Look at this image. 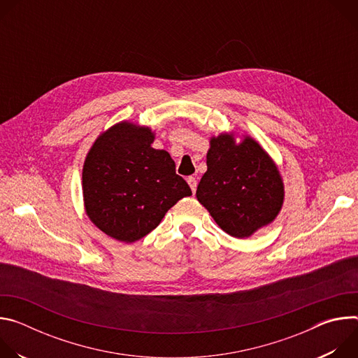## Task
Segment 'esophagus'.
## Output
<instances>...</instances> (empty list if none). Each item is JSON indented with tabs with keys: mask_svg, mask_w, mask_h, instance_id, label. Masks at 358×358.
<instances>
[{
	"mask_svg": "<svg viewBox=\"0 0 358 358\" xmlns=\"http://www.w3.org/2000/svg\"><path fill=\"white\" fill-rule=\"evenodd\" d=\"M187 182L189 184L192 194H195V191H196V180H195L194 177H188V178H187Z\"/></svg>",
	"mask_w": 358,
	"mask_h": 358,
	"instance_id": "34e87169",
	"label": "esophagus"
}]
</instances>
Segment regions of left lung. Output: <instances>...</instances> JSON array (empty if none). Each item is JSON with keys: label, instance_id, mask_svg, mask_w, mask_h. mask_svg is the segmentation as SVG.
<instances>
[{"label": "left lung", "instance_id": "8db88e82", "mask_svg": "<svg viewBox=\"0 0 358 358\" xmlns=\"http://www.w3.org/2000/svg\"><path fill=\"white\" fill-rule=\"evenodd\" d=\"M196 199L222 231L242 239L275 221L285 185L278 166L257 140L243 136L236 143L234 133H221L210 140Z\"/></svg>", "mask_w": 358, "mask_h": 358}]
</instances>
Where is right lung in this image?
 <instances>
[{
    "instance_id": "right-lung-1",
    "label": "right lung",
    "mask_w": 358,
    "mask_h": 358,
    "mask_svg": "<svg viewBox=\"0 0 358 358\" xmlns=\"http://www.w3.org/2000/svg\"><path fill=\"white\" fill-rule=\"evenodd\" d=\"M155 131L120 122L90 147L82 171L85 211L106 235L131 243L155 229L191 188L176 173L166 150H156Z\"/></svg>"
}]
</instances>
